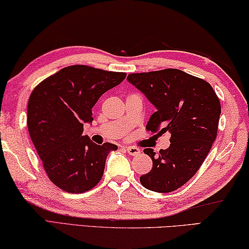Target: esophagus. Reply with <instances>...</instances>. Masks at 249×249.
<instances>
[{
  "label": "esophagus",
  "instance_id": "1",
  "mask_svg": "<svg viewBox=\"0 0 249 249\" xmlns=\"http://www.w3.org/2000/svg\"><path fill=\"white\" fill-rule=\"evenodd\" d=\"M124 149L130 156H137V154L140 153V150L136 148V146H124Z\"/></svg>",
  "mask_w": 249,
  "mask_h": 249
}]
</instances>
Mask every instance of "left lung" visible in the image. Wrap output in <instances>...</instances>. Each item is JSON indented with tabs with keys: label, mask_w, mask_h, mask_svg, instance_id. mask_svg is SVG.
<instances>
[{
	"label": "left lung",
	"mask_w": 249,
	"mask_h": 249,
	"mask_svg": "<svg viewBox=\"0 0 249 249\" xmlns=\"http://www.w3.org/2000/svg\"><path fill=\"white\" fill-rule=\"evenodd\" d=\"M127 79L157 108L145 129L171 133L170 146L159 156L143 150L153 164L140 177L141 184L154 192H173L194 177L209 154L216 139L221 103L207 81L180 69L130 74Z\"/></svg>",
	"instance_id": "obj_1"
}]
</instances>
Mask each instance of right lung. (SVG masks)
<instances>
[{
    "label": "right lung",
    "mask_w": 249,
    "mask_h": 249,
    "mask_svg": "<svg viewBox=\"0 0 249 249\" xmlns=\"http://www.w3.org/2000/svg\"><path fill=\"white\" fill-rule=\"evenodd\" d=\"M125 72L72 65L47 77L32 91L27 105L30 137L43 166L56 186L84 193L101 180L106 159L116 144L98 145L83 136L92 122L100 96L125 78Z\"/></svg>",
    "instance_id": "obj_1"
}]
</instances>
